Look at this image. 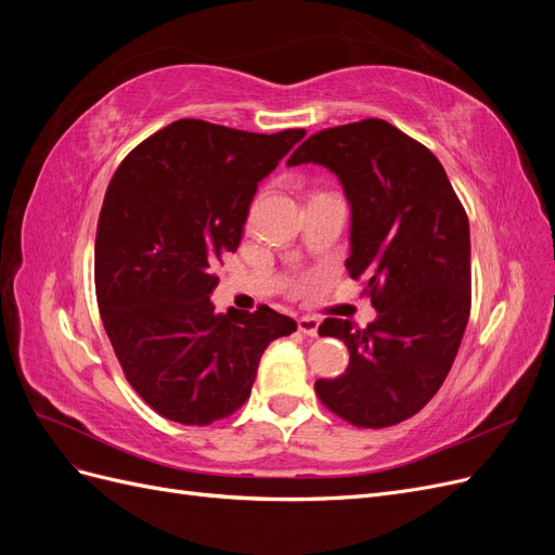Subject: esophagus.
Returning a JSON list of instances; mask_svg holds the SVG:
<instances>
[{
    "label": "esophagus",
    "instance_id": "1",
    "mask_svg": "<svg viewBox=\"0 0 555 555\" xmlns=\"http://www.w3.org/2000/svg\"><path fill=\"white\" fill-rule=\"evenodd\" d=\"M298 331L304 333V335H308V338H317L319 319H314V317H300L298 319Z\"/></svg>",
    "mask_w": 555,
    "mask_h": 555
}]
</instances>
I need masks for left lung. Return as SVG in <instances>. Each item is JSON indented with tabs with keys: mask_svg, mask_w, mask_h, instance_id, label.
Wrapping results in <instances>:
<instances>
[{
	"mask_svg": "<svg viewBox=\"0 0 555 555\" xmlns=\"http://www.w3.org/2000/svg\"><path fill=\"white\" fill-rule=\"evenodd\" d=\"M308 162L343 182L347 271L377 310L365 328L324 319L319 335L343 340L349 365L314 391L351 426H396L438 393L461 347L473 304L467 215L438 157L377 117L312 133L287 164Z\"/></svg>",
	"mask_w": 555,
	"mask_h": 555,
	"instance_id": "obj_1",
	"label": "left lung"
}]
</instances>
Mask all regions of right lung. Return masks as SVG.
<instances>
[{"label": "right lung", "mask_w": 555, "mask_h": 555, "mask_svg": "<svg viewBox=\"0 0 555 555\" xmlns=\"http://www.w3.org/2000/svg\"><path fill=\"white\" fill-rule=\"evenodd\" d=\"M304 137L176 120L117 166L96 224V304L127 382L164 418L208 426L231 416L263 349L296 331L266 306L215 314L210 294L257 184Z\"/></svg>", "instance_id": "add662e5"}]
</instances>
